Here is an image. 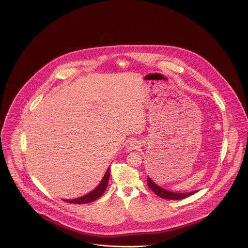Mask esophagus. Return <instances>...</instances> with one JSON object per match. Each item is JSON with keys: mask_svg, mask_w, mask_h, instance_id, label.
Returning a JSON list of instances; mask_svg holds the SVG:
<instances>
[{"mask_svg": "<svg viewBox=\"0 0 248 248\" xmlns=\"http://www.w3.org/2000/svg\"><path fill=\"white\" fill-rule=\"evenodd\" d=\"M139 147V142L136 140H130L126 144V149L129 151H132L134 149H137Z\"/></svg>", "mask_w": 248, "mask_h": 248, "instance_id": "1", "label": "esophagus"}]
</instances>
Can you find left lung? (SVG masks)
I'll return each instance as SVG.
<instances>
[{"instance_id":"1","label":"left lung","mask_w":248,"mask_h":248,"mask_svg":"<svg viewBox=\"0 0 248 248\" xmlns=\"http://www.w3.org/2000/svg\"><path fill=\"white\" fill-rule=\"evenodd\" d=\"M148 186L151 189L158 197L164 199H170V200H179L183 198H188L189 196H192L195 194L197 191L194 192H189V193H174V192H170L165 189L161 188L158 185H156L151 179L148 177Z\"/></svg>"}]
</instances>
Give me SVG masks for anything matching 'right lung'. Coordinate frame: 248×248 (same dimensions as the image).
<instances>
[{
    "label": "right lung",
    "instance_id": "1",
    "mask_svg": "<svg viewBox=\"0 0 248 248\" xmlns=\"http://www.w3.org/2000/svg\"><path fill=\"white\" fill-rule=\"evenodd\" d=\"M109 178V168L107 170V171L105 172V175L103 179L101 180L100 184L99 186L94 189L92 192H90L89 194H87L86 196L82 197V198H76V199H71V200H63L67 203H73V204H87V203H90L93 202L95 200H97L98 198H100L102 196V194L105 192V190L108 186V181Z\"/></svg>",
    "mask_w": 248,
    "mask_h": 248
}]
</instances>
